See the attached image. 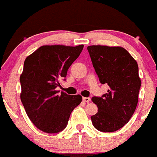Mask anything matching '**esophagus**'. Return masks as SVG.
I'll list each match as a JSON object with an SVG mask.
<instances>
[{"mask_svg":"<svg viewBox=\"0 0 157 157\" xmlns=\"http://www.w3.org/2000/svg\"><path fill=\"white\" fill-rule=\"evenodd\" d=\"M82 100L85 102H89L91 101V98L89 97H83Z\"/></svg>","mask_w":157,"mask_h":157,"instance_id":"esophagus-1","label":"esophagus"}]
</instances>
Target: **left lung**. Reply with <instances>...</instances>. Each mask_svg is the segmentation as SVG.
I'll use <instances>...</instances> for the list:
<instances>
[{"label":"left lung","instance_id":"1","mask_svg":"<svg viewBox=\"0 0 157 157\" xmlns=\"http://www.w3.org/2000/svg\"><path fill=\"white\" fill-rule=\"evenodd\" d=\"M87 49L99 82L109 87L107 93L92 98L98 107L91 116L92 124L101 132H115L129 122L136 108L141 86L138 65L123 48L92 45Z\"/></svg>","mask_w":157,"mask_h":157}]
</instances>
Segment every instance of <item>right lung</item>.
<instances>
[{"label":"right lung","mask_w":157,"mask_h":157,"mask_svg":"<svg viewBox=\"0 0 157 157\" xmlns=\"http://www.w3.org/2000/svg\"><path fill=\"white\" fill-rule=\"evenodd\" d=\"M83 47L41 46L25 59L20 77L21 100L33 124L43 132L57 133L65 129L71 112L81 103L80 95L59 94L56 88L65 80Z\"/></svg>","instance_id":"obj_1"}]
</instances>
